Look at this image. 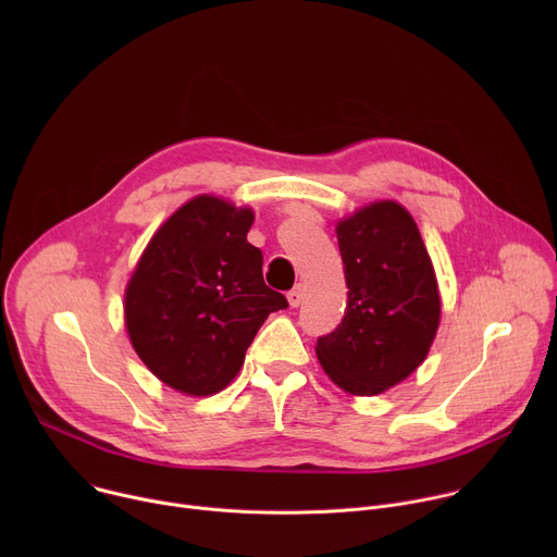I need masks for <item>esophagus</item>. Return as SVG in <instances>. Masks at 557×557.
<instances>
[{"mask_svg": "<svg viewBox=\"0 0 557 557\" xmlns=\"http://www.w3.org/2000/svg\"><path fill=\"white\" fill-rule=\"evenodd\" d=\"M304 284H295L290 290H288V304L293 306V308H297L301 301H304Z\"/></svg>", "mask_w": 557, "mask_h": 557, "instance_id": "obj_1", "label": "esophagus"}]
</instances>
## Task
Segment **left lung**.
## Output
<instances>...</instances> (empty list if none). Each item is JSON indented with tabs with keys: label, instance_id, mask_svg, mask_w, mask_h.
I'll return each instance as SVG.
<instances>
[{
	"label": "left lung",
	"instance_id": "1",
	"mask_svg": "<svg viewBox=\"0 0 557 557\" xmlns=\"http://www.w3.org/2000/svg\"><path fill=\"white\" fill-rule=\"evenodd\" d=\"M337 240L348 304L314 350L339 387L370 396L423 363L441 320L436 275L417 222L392 200L342 220Z\"/></svg>",
	"mask_w": 557,
	"mask_h": 557
}]
</instances>
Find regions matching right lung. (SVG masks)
<instances>
[{"mask_svg":"<svg viewBox=\"0 0 557 557\" xmlns=\"http://www.w3.org/2000/svg\"><path fill=\"white\" fill-rule=\"evenodd\" d=\"M251 224V209L198 196L156 231L127 284L136 355L185 394L226 387L267 317L288 306L264 284L262 251L247 243Z\"/></svg>","mask_w":557,"mask_h":557,"instance_id":"right-lung-1","label":"right lung"}]
</instances>
